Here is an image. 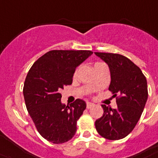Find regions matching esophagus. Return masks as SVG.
Masks as SVG:
<instances>
[{"label":"esophagus","instance_id":"obj_1","mask_svg":"<svg viewBox=\"0 0 158 158\" xmlns=\"http://www.w3.org/2000/svg\"><path fill=\"white\" fill-rule=\"evenodd\" d=\"M95 104L93 103H91V102H87V108H91V107H93Z\"/></svg>","mask_w":158,"mask_h":158}]
</instances>
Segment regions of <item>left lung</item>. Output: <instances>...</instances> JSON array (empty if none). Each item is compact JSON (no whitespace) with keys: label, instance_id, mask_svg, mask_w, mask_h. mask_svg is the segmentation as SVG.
I'll return each mask as SVG.
<instances>
[{"label":"left lung","instance_id":"obj_1","mask_svg":"<svg viewBox=\"0 0 158 158\" xmlns=\"http://www.w3.org/2000/svg\"><path fill=\"white\" fill-rule=\"evenodd\" d=\"M104 61L110 70L111 83L108 90L116 97L117 108L104 104V114L95 120L98 133L108 140H120L135 128L148 99L146 78L130 59L121 54L95 52Z\"/></svg>","mask_w":158,"mask_h":158}]
</instances>
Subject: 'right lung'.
I'll use <instances>...</instances> for the list:
<instances>
[{
  "label": "right lung",
  "mask_w": 158,
  "mask_h": 158,
  "mask_svg": "<svg viewBox=\"0 0 158 158\" xmlns=\"http://www.w3.org/2000/svg\"><path fill=\"white\" fill-rule=\"evenodd\" d=\"M92 54L91 50H50L28 72L23 87L26 108L38 132L50 142H67L76 132L86 103L77 99L66 106L60 91L71 85L76 67Z\"/></svg>",
  "instance_id": "right-lung-1"
}]
</instances>
